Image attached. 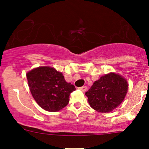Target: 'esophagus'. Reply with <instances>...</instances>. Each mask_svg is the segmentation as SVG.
I'll list each match as a JSON object with an SVG mask.
<instances>
[{
    "label": "esophagus",
    "mask_w": 149,
    "mask_h": 149,
    "mask_svg": "<svg viewBox=\"0 0 149 149\" xmlns=\"http://www.w3.org/2000/svg\"><path fill=\"white\" fill-rule=\"evenodd\" d=\"M80 89L82 91H84V92H85V91L87 90V86H84L80 87Z\"/></svg>",
    "instance_id": "esophagus-1"
}]
</instances>
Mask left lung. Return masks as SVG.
<instances>
[{
    "label": "left lung",
    "mask_w": 149,
    "mask_h": 149,
    "mask_svg": "<svg viewBox=\"0 0 149 149\" xmlns=\"http://www.w3.org/2000/svg\"><path fill=\"white\" fill-rule=\"evenodd\" d=\"M128 84L120 75L109 73L94 81L86 92L89 105L102 113L112 112L124 100Z\"/></svg>",
    "instance_id": "8db88e82"
}]
</instances>
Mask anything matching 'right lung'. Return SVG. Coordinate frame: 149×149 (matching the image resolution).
Instances as JSON below:
<instances>
[{"label": "right lung", "instance_id": "1", "mask_svg": "<svg viewBox=\"0 0 149 149\" xmlns=\"http://www.w3.org/2000/svg\"><path fill=\"white\" fill-rule=\"evenodd\" d=\"M31 95L40 107L48 112H58L69 102L74 86L65 81L63 73L53 68L41 66L26 73Z\"/></svg>", "mask_w": 149, "mask_h": 149}]
</instances>
